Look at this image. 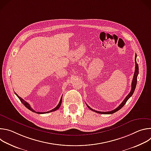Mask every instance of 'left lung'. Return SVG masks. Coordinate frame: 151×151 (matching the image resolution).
<instances>
[{"mask_svg": "<svg viewBox=\"0 0 151 151\" xmlns=\"http://www.w3.org/2000/svg\"><path fill=\"white\" fill-rule=\"evenodd\" d=\"M15 94H16V96L18 97V99L20 100V101H21V103H22L26 107H27V108L28 109H29L30 111H32L33 112H35V113H36V114H42V113H40V112H36V111H35L32 108V107H31V106H30V105L27 103V102H26L25 100H24L22 98H21V97H19V96H18V95L16 93H15ZM87 106H88V108L90 109V110H91V111H94V110H93L92 108H91V107L89 106H88L87 104ZM58 109V106L56 107H55V108L54 109H52V110H51V111H50L49 112H46V113H49V112H52V111H56V110H57Z\"/></svg>", "mask_w": 151, "mask_h": 151, "instance_id": "obj_1", "label": "left lung"}]
</instances>
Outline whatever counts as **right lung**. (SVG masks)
Returning a JSON list of instances; mask_svg holds the SVG:
<instances>
[{"instance_id": "obj_1", "label": "right lung", "mask_w": 151, "mask_h": 151, "mask_svg": "<svg viewBox=\"0 0 151 151\" xmlns=\"http://www.w3.org/2000/svg\"><path fill=\"white\" fill-rule=\"evenodd\" d=\"M136 57H137V55L136 54V56H135V64H136V66H135V71H134V76H133V81H132V89H131V91L130 92V93H129L128 94V96L125 97V99L124 100V101L121 103V104L117 107L116 109H114V111H112L111 112H99V111H96L94 110V112H96L98 114H113L114 112H116V111H119V109H121L122 107L125 105V104L126 103V102L127 101V100L129 99V98L131 97L135 90V88H136V84H137V76H138V74H139V66H138V64L136 62Z\"/></svg>"}]
</instances>
